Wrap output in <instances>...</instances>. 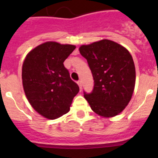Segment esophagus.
<instances>
[{
  "label": "esophagus",
  "instance_id": "esophagus-1",
  "mask_svg": "<svg viewBox=\"0 0 158 158\" xmlns=\"http://www.w3.org/2000/svg\"><path fill=\"white\" fill-rule=\"evenodd\" d=\"M77 84H78V85L79 86V89H82V82L80 81V80H79V81L77 82Z\"/></svg>",
  "mask_w": 158,
  "mask_h": 158
}]
</instances>
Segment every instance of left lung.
Masks as SVG:
<instances>
[{
	"label": "left lung",
	"mask_w": 158,
	"mask_h": 158,
	"mask_svg": "<svg viewBox=\"0 0 158 158\" xmlns=\"http://www.w3.org/2000/svg\"><path fill=\"white\" fill-rule=\"evenodd\" d=\"M94 80L84 98L94 112L103 117L120 114L130 102L135 85V67L129 51L113 41L103 39L79 48Z\"/></svg>",
	"instance_id": "1"
}]
</instances>
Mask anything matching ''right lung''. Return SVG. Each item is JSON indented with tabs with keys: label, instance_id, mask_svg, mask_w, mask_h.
Wrapping results in <instances>:
<instances>
[{
	"label": "right lung",
	"instance_id": "add662e5",
	"mask_svg": "<svg viewBox=\"0 0 158 158\" xmlns=\"http://www.w3.org/2000/svg\"><path fill=\"white\" fill-rule=\"evenodd\" d=\"M74 49V45L47 42L31 51L23 61L22 80L26 97L37 112L50 120L68 112L79 91L63 64Z\"/></svg>",
	"mask_w": 158,
	"mask_h": 158
}]
</instances>
